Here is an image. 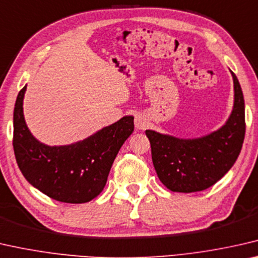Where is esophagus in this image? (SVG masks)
I'll use <instances>...</instances> for the list:
<instances>
[{
    "instance_id": "obj_1",
    "label": "esophagus",
    "mask_w": 258,
    "mask_h": 258,
    "mask_svg": "<svg viewBox=\"0 0 258 258\" xmlns=\"http://www.w3.org/2000/svg\"><path fill=\"white\" fill-rule=\"evenodd\" d=\"M134 124L138 130H146L148 127V119L146 118L144 114H137L136 119H134Z\"/></svg>"
}]
</instances>
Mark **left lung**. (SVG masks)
<instances>
[{"mask_svg": "<svg viewBox=\"0 0 258 258\" xmlns=\"http://www.w3.org/2000/svg\"><path fill=\"white\" fill-rule=\"evenodd\" d=\"M234 105L220 128L195 139H182L146 130L154 168L161 182L174 192L206 190L227 174L241 152L245 133L244 99L236 75Z\"/></svg>", "mask_w": 258, "mask_h": 258, "instance_id": "1", "label": "left lung"}]
</instances>
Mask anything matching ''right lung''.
I'll use <instances>...</instances> for the list:
<instances>
[{"label": "right lung", "instance_id": "obj_1", "mask_svg": "<svg viewBox=\"0 0 258 258\" xmlns=\"http://www.w3.org/2000/svg\"><path fill=\"white\" fill-rule=\"evenodd\" d=\"M26 86L14 110V152L25 179L49 198L68 204L92 201L104 189L122 144L134 131L133 116L71 145L48 146L32 136L23 113Z\"/></svg>", "mask_w": 258, "mask_h": 258}]
</instances>
